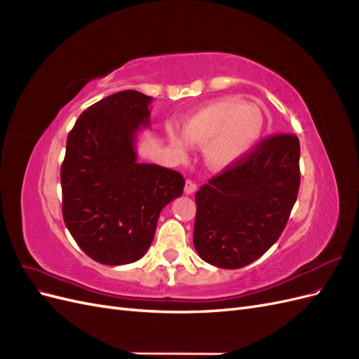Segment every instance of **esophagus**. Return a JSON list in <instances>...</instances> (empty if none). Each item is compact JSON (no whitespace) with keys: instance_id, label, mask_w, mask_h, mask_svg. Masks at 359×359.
<instances>
[{"instance_id":"esophagus-1","label":"esophagus","mask_w":359,"mask_h":359,"mask_svg":"<svg viewBox=\"0 0 359 359\" xmlns=\"http://www.w3.org/2000/svg\"><path fill=\"white\" fill-rule=\"evenodd\" d=\"M196 189H198V186L193 181H190V180L186 181V187H184V191H186V194H193L194 191H196Z\"/></svg>"}]
</instances>
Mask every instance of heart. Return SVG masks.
<instances>
[{
    "mask_svg": "<svg viewBox=\"0 0 359 359\" xmlns=\"http://www.w3.org/2000/svg\"><path fill=\"white\" fill-rule=\"evenodd\" d=\"M264 127L265 118L257 106L236 99H219L184 118L181 133L187 144L205 147V158L211 168L223 169L255 148ZM168 137L180 153L187 149L186 142L173 130H168Z\"/></svg>",
    "mask_w": 359,
    "mask_h": 359,
    "instance_id": "b5f03b06",
    "label": "heart"
}]
</instances>
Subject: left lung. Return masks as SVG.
<instances>
[{
	"label": "left lung",
	"instance_id": "8db88e82",
	"mask_svg": "<svg viewBox=\"0 0 359 359\" xmlns=\"http://www.w3.org/2000/svg\"><path fill=\"white\" fill-rule=\"evenodd\" d=\"M299 139L274 135L196 193L193 244L205 262L238 269L283 232L299 190Z\"/></svg>",
	"mask_w": 359,
	"mask_h": 359
}]
</instances>
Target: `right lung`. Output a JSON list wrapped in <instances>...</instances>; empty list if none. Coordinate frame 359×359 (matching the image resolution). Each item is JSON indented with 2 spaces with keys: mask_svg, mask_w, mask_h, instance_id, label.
I'll list each match as a JSON object with an SVG mask.
<instances>
[{
  "mask_svg": "<svg viewBox=\"0 0 359 359\" xmlns=\"http://www.w3.org/2000/svg\"><path fill=\"white\" fill-rule=\"evenodd\" d=\"M151 102L135 90L104 97L81 114L67 136L64 223L83 253L103 265L142 257L161 210L186 184L177 170L137 161L136 139L149 126Z\"/></svg>",
  "mask_w": 359,
  "mask_h": 359,
  "instance_id": "1",
  "label": "right lung"
}]
</instances>
